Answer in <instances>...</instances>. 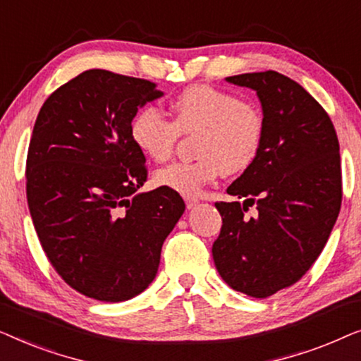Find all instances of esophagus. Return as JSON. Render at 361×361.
Wrapping results in <instances>:
<instances>
[{
	"mask_svg": "<svg viewBox=\"0 0 361 361\" xmlns=\"http://www.w3.org/2000/svg\"><path fill=\"white\" fill-rule=\"evenodd\" d=\"M184 200H185V205H187V209H194V207L199 204V200L197 199H194V197H184Z\"/></svg>",
	"mask_w": 361,
	"mask_h": 361,
	"instance_id": "obj_1",
	"label": "esophagus"
}]
</instances>
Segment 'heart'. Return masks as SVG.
I'll return each instance as SVG.
<instances>
[{
    "mask_svg": "<svg viewBox=\"0 0 361 361\" xmlns=\"http://www.w3.org/2000/svg\"><path fill=\"white\" fill-rule=\"evenodd\" d=\"M172 121L154 106L136 113L130 126L131 141L142 154L164 162L180 133H199L192 162H174L157 171L154 184L184 197L199 195L202 187L253 166L263 145L264 118L256 105L233 92L212 85H192L171 105Z\"/></svg>",
    "mask_w": 361,
    "mask_h": 361,
    "instance_id": "obj_1",
    "label": "heart"
}]
</instances>
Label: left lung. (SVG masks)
I'll return each instance as SVG.
<instances>
[{"label": "left lung", "instance_id": "obj_1", "mask_svg": "<svg viewBox=\"0 0 361 361\" xmlns=\"http://www.w3.org/2000/svg\"><path fill=\"white\" fill-rule=\"evenodd\" d=\"M225 80L256 92L264 136L253 166L226 189L243 204H215L224 225L212 255L231 289L264 299L298 283L327 243L342 204L340 146L324 108L289 77L268 71Z\"/></svg>", "mask_w": 361, "mask_h": 361}]
</instances>
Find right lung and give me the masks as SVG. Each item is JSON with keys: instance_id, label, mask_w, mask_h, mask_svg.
I'll list each match as a JSON object with an SVG mask.
<instances>
[{"instance_id": "add662e5", "label": "right lung", "mask_w": 361, "mask_h": 361, "mask_svg": "<svg viewBox=\"0 0 361 361\" xmlns=\"http://www.w3.org/2000/svg\"><path fill=\"white\" fill-rule=\"evenodd\" d=\"M164 93L142 78L92 68L57 88L34 125L26 194L44 253L62 279L102 302L141 294L184 214L174 190L140 192L146 157L133 118Z\"/></svg>"}]
</instances>
